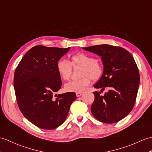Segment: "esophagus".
<instances>
[{
	"mask_svg": "<svg viewBox=\"0 0 152 152\" xmlns=\"http://www.w3.org/2000/svg\"><path fill=\"white\" fill-rule=\"evenodd\" d=\"M76 94V96H77V97H79V96H80L81 95H82V94H83V92H77Z\"/></svg>",
	"mask_w": 152,
	"mask_h": 152,
	"instance_id": "esophagus-1",
	"label": "esophagus"
}]
</instances>
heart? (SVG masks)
<instances>
[{
    "instance_id": "1",
    "label": "heart",
    "mask_w": 152,
    "mask_h": 152,
    "mask_svg": "<svg viewBox=\"0 0 152 152\" xmlns=\"http://www.w3.org/2000/svg\"><path fill=\"white\" fill-rule=\"evenodd\" d=\"M72 66L82 67L77 80L69 82L65 85V89L70 92H82L90 83V80L96 81L100 77L103 68L100 63L92 56L79 53L70 58V62L64 59H59L57 63V70L63 80H69L71 76Z\"/></svg>"
}]
</instances>
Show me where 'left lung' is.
Instances as JSON below:
<instances>
[{"label": "left lung", "mask_w": 152, "mask_h": 152, "mask_svg": "<svg viewBox=\"0 0 152 152\" xmlns=\"http://www.w3.org/2000/svg\"><path fill=\"white\" fill-rule=\"evenodd\" d=\"M101 57L103 74L96 89L108 87L104 96L95 91L91 110L95 118L106 124L117 122L128 115L136 100L140 83L138 67L130 53L122 47L100 45L83 48Z\"/></svg>", "instance_id": "obj_1"}]
</instances>
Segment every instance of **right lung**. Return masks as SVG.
Segmentation results:
<instances>
[{
  "label": "right lung",
  "instance_id": "1",
  "mask_svg": "<svg viewBox=\"0 0 152 152\" xmlns=\"http://www.w3.org/2000/svg\"><path fill=\"white\" fill-rule=\"evenodd\" d=\"M70 50L37 45L21 59L14 75V89L19 107L27 120L38 128L53 129L68 115L75 93L56 94L62 85L57 63Z\"/></svg>",
  "mask_w": 152,
  "mask_h": 152
}]
</instances>
